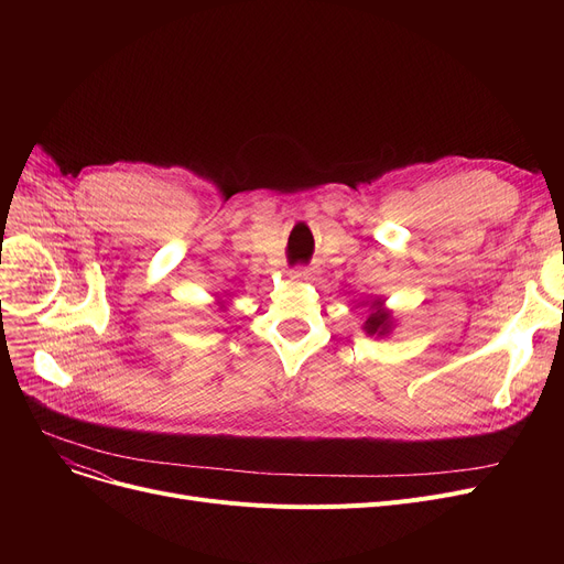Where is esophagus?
Returning <instances> with one entry per match:
<instances>
[{
	"mask_svg": "<svg viewBox=\"0 0 564 564\" xmlns=\"http://www.w3.org/2000/svg\"><path fill=\"white\" fill-rule=\"evenodd\" d=\"M311 267L308 264H294L292 267V276H297V279H306V276H311Z\"/></svg>",
	"mask_w": 564,
	"mask_h": 564,
	"instance_id": "34e87169",
	"label": "esophagus"
}]
</instances>
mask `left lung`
<instances>
[{
    "instance_id": "left-lung-1",
    "label": "left lung",
    "mask_w": 564,
    "mask_h": 564,
    "mask_svg": "<svg viewBox=\"0 0 564 564\" xmlns=\"http://www.w3.org/2000/svg\"><path fill=\"white\" fill-rule=\"evenodd\" d=\"M370 317L366 319V324H364V329L372 336V334H379V336H383V334H389V329H391V315L381 308V302L379 300H375L372 302V306H370Z\"/></svg>"
}]
</instances>
